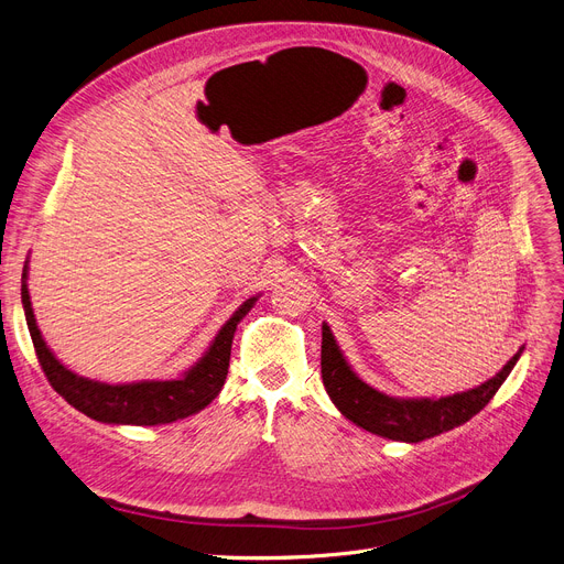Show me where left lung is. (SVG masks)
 <instances>
[{
  "label": "left lung",
  "mask_w": 564,
  "mask_h": 564,
  "mask_svg": "<svg viewBox=\"0 0 564 564\" xmlns=\"http://www.w3.org/2000/svg\"><path fill=\"white\" fill-rule=\"evenodd\" d=\"M521 350L523 348L514 352L499 373L476 389L444 395V399H393V395H387L357 378L344 359L333 329L323 323L321 376L329 399L355 425L393 442L416 444L476 416L506 382Z\"/></svg>",
  "instance_id": "left-lung-1"
}]
</instances>
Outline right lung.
I'll return each instance as SVG.
<instances>
[{
	"label": "right lung",
	"instance_id": "add662e5",
	"mask_svg": "<svg viewBox=\"0 0 564 564\" xmlns=\"http://www.w3.org/2000/svg\"><path fill=\"white\" fill-rule=\"evenodd\" d=\"M257 303V295L231 314V318L220 327L214 344L203 355V359L191 367L177 380H145L131 384H107L82 378L65 369L54 357V352L43 341L41 329L33 318L29 291H26V267L22 271V307L29 325V335L36 348L41 369L56 393H61L75 410L102 423H122V425H161L186 419L195 412L205 410L220 393L227 367L231 339H235L239 321Z\"/></svg>",
	"mask_w": 564,
	"mask_h": 564
}]
</instances>
